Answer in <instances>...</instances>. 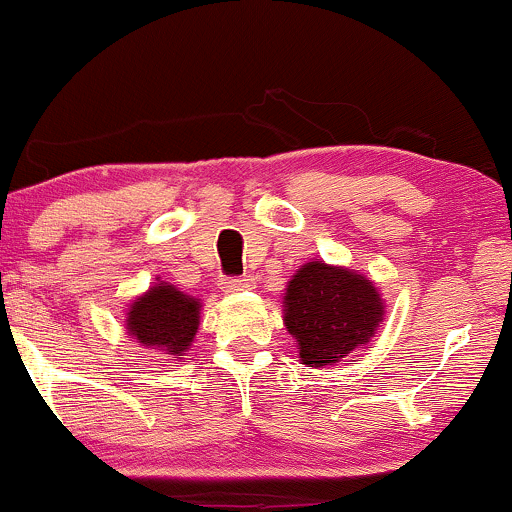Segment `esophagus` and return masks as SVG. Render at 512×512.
I'll use <instances>...</instances> for the list:
<instances>
[{
  "instance_id": "1",
  "label": "esophagus",
  "mask_w": 512,
  "mask_h": 512,
  "mask_svg": "<svg viewBox=\"0 0 512 512\" xmlns=\"http://www.w3.org/2000/svg\"><path fill=\"white\" fill-rule=\"evenodd\" d=\"M256 287L254 277H232V280H223L220 282V289L225 294H239V292H249V289Z\"/></svg>"
}]
</instances>
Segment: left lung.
I'll return each mask as SVG.
<instances>
[{"label": "left lung", "instance_id": "left-lung-1", "mask_svg": "<svg viewBox=\"0 0 512 512\" xmlns=\"http://www.w3.org/2000/svg\"><path fill=\"white\" fill-rule=\"evenodd\" d=\"M285 327L306 368L337 365L363 349L384 323V299L370 277L346 266L308 261L282 296Z\"/></svg>", "mask_w": 512, "mask_h": 512}]
</instances>
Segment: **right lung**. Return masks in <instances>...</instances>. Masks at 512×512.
Here are the masks:
<instances>
[{"mask_svg":"<svg viewBox=\"0 0 512 512\" xmlns=\"http://www.w3.org/2000/svg\"><path fill=\"white\" fill-rule=\"evenodd\" d=\"M199 318L201 299L159 280L128 306L125 332L163 361H180L197 337Z\"/></svg>","mask_w":512,"mask_h":512,"instance_id":"obj_1","label":"right lung"}]
</instances>
